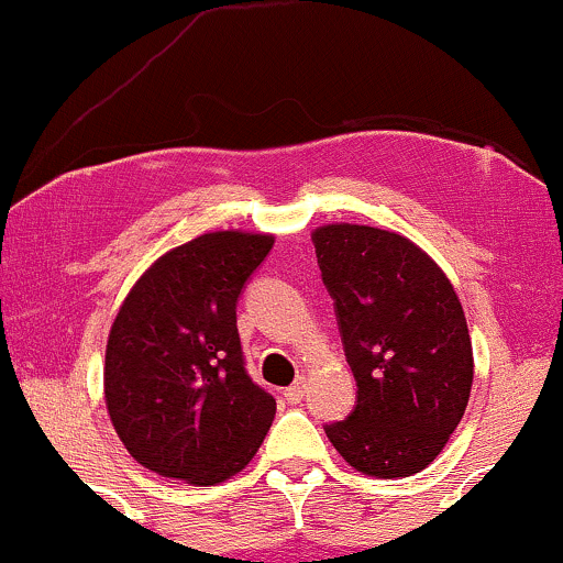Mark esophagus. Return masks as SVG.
Here are the masks:
<instances>
[{
  "mask_svg": "<svg viewBox=\"0 0 563 563\" xmlns=\"http://www.w3.org/2000/svg\"><path fill=\"white\" fill-rule=\"evenodd\" d=\"M303 391H307V378H296L294 384H290L288 389H286V399H288L290 405L301 402V399H303Z\"/></svg>",
  "mask_w": 563,
  "mask_h": 563,
  "instance_id": "obj_1",
  "label": "esophagus"
}]
</instances>
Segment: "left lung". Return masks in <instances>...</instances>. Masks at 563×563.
I'll return each instance as SVG.
<instances>
[{"label":"left lung","mask_w":563,"mask_h":563,"mask_svg":"<svg viewBox=\"0 0 563 563\" xmlns=\"http://www.w3.org/2000/svg\"><path fill=\"white\" fill-rule=\"evenodd\" d=\"M312 243L357 380V407L325 434L360 474H418L457 429L474 384L461 299L421 245L391 230L335 222Z\"/></svg>","instance_id":"left-lung-1"}]
</instances>
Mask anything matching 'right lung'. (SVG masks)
Returning a JSON list of instances; mask_svg holds the SVG:
<instances>
[{
    "label": "right lung",
    "instance_id": "right-lung-1",
    "mask_svg": "<svg viewBox=\"0 0 563 563\" xmlns=\"http://www.w3.org/2000/svg\"><path fill=\"white\" fill-rule=\"evenodd\" d=\"M273 243L269 232H203L158 256L126 294L102 389L140 466L209 487L260 450L277 405L245 373L235 303Z\"/></svg>",
    "mask_w": 563,
    "mask_h": 563
}]
</instances>
